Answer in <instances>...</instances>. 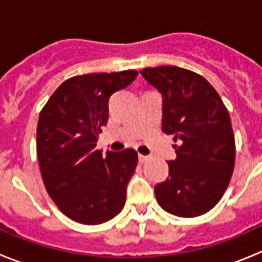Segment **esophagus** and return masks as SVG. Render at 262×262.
I'll return each instance as SVG.
<instances>
[{
  "instance_id": "obj_1",
  "label": "esophagus",
  "mask_w": 262,
  "mask_h": 262,
  "mask_svg": "<svg viewBox=\"0 0 262 262\" xmlns=\"http://www.w3.org/2000/svg\"><path fill=\"white\" fill-rule=\"evenodd\" d=\"M148 159H149L148 156H144V155H139V163H142V164L145 163Z\"/></svg>"
}]
</instances>
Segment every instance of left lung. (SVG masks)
<instances>
[{
  "label": "left lung",
  "mask_w": 262,
  "mask_h": 262,
  "mask_svg": "<svg viewBox=\"0 0 262 262\" xmlns=\"http://www.w3.org/2000/svg\"><path fill=\"white\" fill-rule=\"evenodd\" d=\"M140 73L163 96V133L178 143L168 178L155 186L157 202L176 216L206 214L223 196L235 166L230 114L209 81L194 72L163 66Z\"/></svg>",
  "instance_id": "left-lung-1"
}]
</instances>
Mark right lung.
I'll list each match as a JSON object with an SVG mask.
<instances>
[{
    "instance_id": "1",
    "label": "right lung",
    "mask_w": 262,
    "mask_h": 262,
    "mask_svg": "<svg viewBox=\"0 0 262 262\" xmlns=\"http://www.w3.org/2000/svg\"><path fill=\"white\" fill-rule=\"evenodd\" d=\"M138 71L89 73L64 81L39 114L36 152L41 178L60 211L81 224H101L126 203L138 152L96 149L108 119V98Z\"/></svg>"
}]
</instances>
